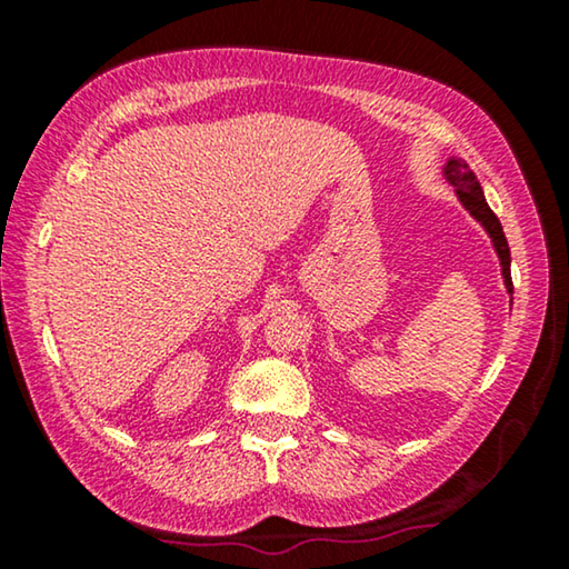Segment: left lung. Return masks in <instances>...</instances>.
<instances>
[{"label":"left lung","mask_w":569,"mask_h":569,"mask_svg":"<svg viewBox=\"0 0 569 569\" xmlns=\"http://www.w3.org/2000/svg\"><path fill=\"white\" fill-rule=\"evenodd\" d=\"M446 178H448V183L456 186V193H458V199H461V204L469 209L471 217H477V220L485 224L489 238H492L495 251H497V256H500V263H502L505 287H508V292H512L508 238H505L502 224H500V220H497V214L492 212V209H489L487 199H485V191H481V186L477 181V176H473V170L469 168V162L461 160V158H450L448 166H446Z\"/></svg>","instance_id":"8db88e82"}]
</instances>
